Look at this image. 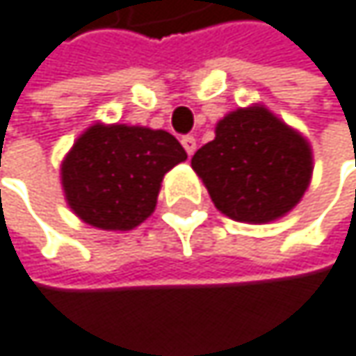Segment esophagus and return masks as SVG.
<instances>
[{
  "label": "esophagus",
  "mask_w": 356,
  "mask_h": 356,
  "mask_svg": "<svg viewBox=\"0 0 356 356\" xmlns=\"http://www.w3.org/2000/svg\"><path fill=\"white\" fill-rule=\"evenodd\" d=\"M181 145L186 147V152H188V156H192V154L196 152V139H194L192 135H188V137H184V139H181Z\"/></svg>",
  "instance_id": "34e87169"
}]
</instances>
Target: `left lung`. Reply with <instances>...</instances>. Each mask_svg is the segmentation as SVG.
Instances as JSON below:
<instances>
[{
  "label": "left lung",
  "instance_id": "left-lung-1",
  "mask_svg": "<svg viewBox=\"0 0 356 356\" xmlns=\"http://www.w3.org/2000/svg\"><path fill=\"white\" fill-rule=\"evenodd\" d=\"M192 168L217 211L243 223H270L302 200L312 179V147L293 126L253 103L225 113Z\"/></svg>",
  "mask_w": 356,
  "mask_h": 356
}]
</instances>
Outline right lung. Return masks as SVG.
<instances>
[{"instance_id":"obj_1","label":"right lung","mask_w":356,"mask_h":356,"mask_svg":"<svg viewBox=\"0 0 356 356\" xmlns=\"http://www.w3.org/2000/svg\"><path fill=\"white\" fill-rule=\"evenodd\" d=\"M184 160L186 149L166 131L95 122L65 154L60 186L84 223L129 232L154 213L164 175Z\"/></svg>"}]
</instances>
